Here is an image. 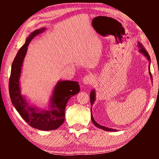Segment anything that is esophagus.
I'll use <instances>...</instances> for the list:
<instances>
[{"instance_id": "1", "label": "esophagus", "mask_w": 159, "mask_h": 159, "mask_svg": "<svg viewBox=\"0 0 159 159\" xmlns=\"http://www.w3.org/2000/svg\"><path fill=\"white\" fill-rule=\"evenodd\" d=\"M94 82V77L92 75H87L82 80L84 84H91Z\"/></svg>"}]
</instances>
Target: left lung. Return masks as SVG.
Returning a JSON list of instances; mask_svg holds the SVG:
<instances>
[{"instance_id": "left-lung-1", "label": "left lung", "mask_w": 159, "mask_h": 159, "mask_svg": "<svg viewBox=\"0 0 159 159\" xmlns=\"http://www.w3.org/2000/svg\"><path fill=\"white\" fill-rule=\"evenodd\" d=\"M138 46H139V51L141 52V53H142L143 54V55H144V56H145V57H146V58H148V60L151 61V58H150V56L148 55V52H147L146 50H145V49L144 48H143V45L141 44V43H138ZM149 74H150V75H151V79H152L151 73V71H150V66H149ZM152 80H153V79H152ZM95 91H94V90H92V92L90 93V103H91V106L93 105V103H94V101H95ZM91 111H92V110H91ZM91 119H92L93 123L94 124L95 126H96L97 127L100 128V129H102L106 130V131H108V132L116 131V129H111V128H108V127H103V126H101V125H98V123L96 122V121H95L94 120V119H93V115H92V112H91Z\"/></svg>"}]
</instances>
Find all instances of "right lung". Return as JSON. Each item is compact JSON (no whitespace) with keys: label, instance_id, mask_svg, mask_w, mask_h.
<instances>
[{"label":"right lung","instance_id":"add662e5","mask_svg":"<svg viewBox=\"0 0 159 159\" xmlns=\"http://www.w3.org/2000/svg\"><path fill=\"white\" fill-rule=\"evenodd\" d=\"M44 30L45 28H43L34 31L27 38L25 44L19 50L12 63L8 89L13 105L24 120L32 127L48 131L58 129L64 123L67 102L71 97L80 92V88L77 82L69 80L58 82L51 98V111H39L32 107L22 97L19 88V77L27 46L34 37Z\"/></svg>","mask_w":159,"mask_h":159}]
</instances>
